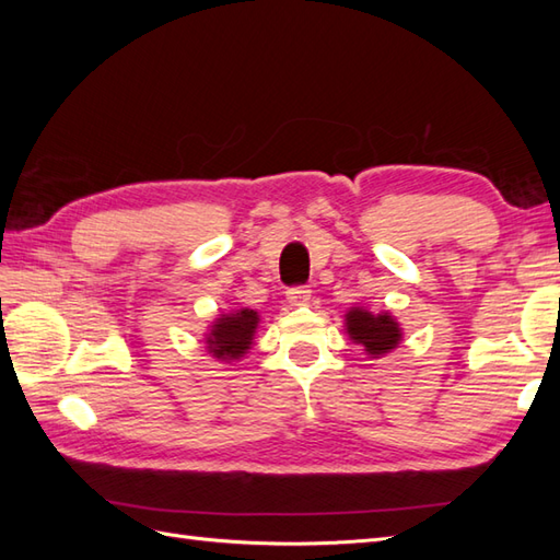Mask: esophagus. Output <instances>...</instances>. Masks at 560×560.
<instances>
[{
  "mask_svg": "<svg viewBox=\"0 0 560 560\" xmlns=\"http://www.w3.org/2000/svg\"><path fill=\"white\" fill-rule=\"evenodd\" d=\"M287 299H289V303H291V305H295V307H301V305H307V303H311V289H307V287H299V289H289V293H287Z\"/></svg>",
  "mask_w": 560,
  "mask_h": 560,
  "instance_id": "obj_1",
  "label": "esophagus"
}]
</instances>
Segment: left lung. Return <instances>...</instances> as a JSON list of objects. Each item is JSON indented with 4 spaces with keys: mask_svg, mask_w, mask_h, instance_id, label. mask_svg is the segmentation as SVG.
Returning <instances> with one entry per match:
<instances>
[{
    "mask_svg": "<svg viewBox=\"0 0 560 560\" xmlns=\"http://www.w3.org/2000/svg\"><path fill=\"white\" fill-rule=\"evenodd\" d=\"M343 329H347L349 339L359 343L371 361L392 353L404 339L401 325L395 315L387 311L371 313L363 305L349 307L347 315H343Z\"/></svg>",
    "mask_w": 560,
    "mask_h": 560,
    "instance_id": "obj_1",
    "label": "left lung"
}]
</instances>
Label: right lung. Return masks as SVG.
I'll return each mask as SVG.
<instances>
[{
  "label": "right lung",
  "mask_w": 560,
  "mask_h": 560,
  "mask_svg": "<svg viewBox=\"0 0 560 560\" xmlns=\"http://www.w3.org/2000/svg\"><path fill=\"white\" fill-rule=\"evenodd\" d=\"M259 327V313L253 307H237V311L221 313L205 331L207 351L213 359L233 365L253 349Z\"/></svg>",
  "instance_id": "1"
}]
</instances>
